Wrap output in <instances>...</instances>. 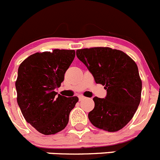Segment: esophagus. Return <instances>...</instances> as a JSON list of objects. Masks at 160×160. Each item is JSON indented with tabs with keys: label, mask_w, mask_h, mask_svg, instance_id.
Instances as JSON below:
<instances>
[{
	"label": "esophagus",
	"mask_w": 160,
	"mask_h": 160,
	"mask_svg": "<svg viewBox=\"0 0 160 160\" xmlns=\"http://www.w3.org/2000/svg\"><path fill=\"white\" fill-rule=\"evenodd\" d=\"M78 98H79V101H82L85 98V97L83 95H78Z\"/></svg>",
	"instance_id": "obj_1"
}]
</instances>
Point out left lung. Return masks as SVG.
I'll list each match as a JSON object with an SVG mask.
<instances>
[{"instance_id": "left-lung-1", "label": "left lung", "mask_w": 160, "mask_h": 160, "mask_svg": "<svg viewBox=\"0 0 160 160\" xmlns=\"http://www.w3.org/2000/svg\"><path fill=\"white\" fill-rule=\"evenodd\" d=\"M76 54L95 82L107 90L105 98H93L90 122L109 132L119 131L131 121L140 102L142 81L136 63L124 52L109 47L78 49Z\"/></svg>"}]
</instances>
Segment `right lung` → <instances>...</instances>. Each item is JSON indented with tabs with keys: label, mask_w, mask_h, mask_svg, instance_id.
<instances>
[{
	"label": "right lung",
	"mask_w": 160,
	"mask_h": 160,
	"mask_svg": "<svg viewBox=\"0 0 160 160\" xmlns=\"http://www.w3.org/2000/svg\"><path fill=\"white\" fill-rule=\"evenodd\" d=\"M74 57L73 49H55L30 55L18 68V106L27 122L43 135L62 131L78 101L76 96L66 98L55 92Z\"/></svg>",
	"instance_id": "1"
}]
</instances>
